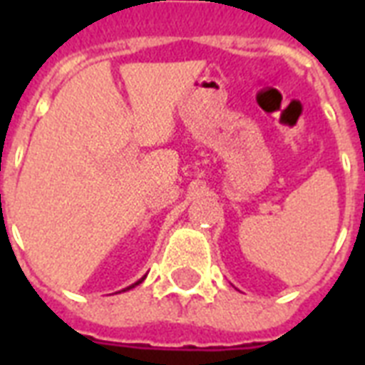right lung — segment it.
<instances>
[{
    "label": "right lung",
    "instance_id": "1",
    "mask_svg": "<svg viewBox=\"0 0 365 365\" xmlns=\"http://www.w3.org/2000/svg\"><path fill=\"white\" fill-rule=\"evenodd\" d=\"M142 280H143V278H142ZM142 280H138V282H136V284H132V286H128V288H126V289H130V288H134V286H138V284L142 282ZM123 292H125V289H123Z\"/></svg>",
    "mask_w": 365,
    "mask_h": 365
}]
</instances>
